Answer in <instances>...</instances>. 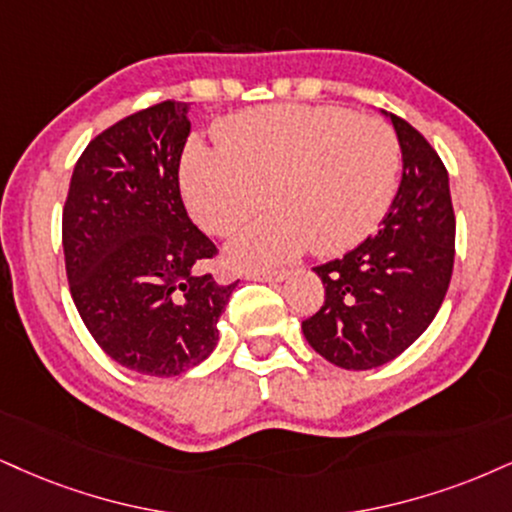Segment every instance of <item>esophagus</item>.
Masks as SVG:
<instances>
[{
	"label": "esophagus",
	"instance_id": "obj_1",
	"mask_svg": "<svg viewBox=\"0 0 512 512\" xmlns=\"http://www.w3.org/2000/svg\"><path fill=\"white\" fill-rule=\"evenodd\" d=\"M246 280H258V282H282L287 277V273H282V270H275V273H244Z\"/></svg>",
	"mask_w": 512,
	"mask_h": 512
}]
</instances>
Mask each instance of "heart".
Returning <instances> with one entry per match:
<instances>
[{
  "label": "heart",
  "mask_w": 512,
  "mask_h": 512,
  "mask_svg": "<svg viewBox=\"0 0 512 512\" xmlns=\"http://www.w3.org/2000/svg\"><path fill=\"white\" fill-rule=\"evenodd\" d=\"M401 170L396 132L339 106H268L227 118L220 147L189 144L182 192L216 237L235 235L268 206L273 216L227 244L239 268H273L313 249L334 256L375 230Z\"/></svg>",
  "instance_id": "b5f03b06"
}]
</instances>
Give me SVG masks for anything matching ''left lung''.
I'll use <instances>...</instances> for the list:
<instances>
[{"instance_id":"1","label":"left lung","mask_w":512,"mask_h":512,"mask_svg":"<svg viewBox=\"0 0 512 512\" xmlns=\"http://www.w3.org/2000/svg\"><path fill=\"white\" fill-rule=\"evenodd\" d=\"M382 113L399 137V189L375 235L313 268L325 285V304L301 323L306 342L344 370L380 368L430 327L456 254L444 163L413 125Z\"/></svg>"}]
</instances>
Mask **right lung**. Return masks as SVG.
<instances>
[{"mask_svg": "<svg viewBox=\"0 0 512 512\" xmlns=\"http://www.w3.org/2000/svg\"><path fill=\"white\" fill-rule=\"evenodd\" d=\"M189 104L161 102L97 135L75 163L63 256L82 323L123 368L175 377L206 361L235 285L201 270L218 254L180 197Z\"/></svg>", "mask_w": 512, "mask_h": 512, "instance_id": "obj_1", "label": "right lung"}]
</instances>
